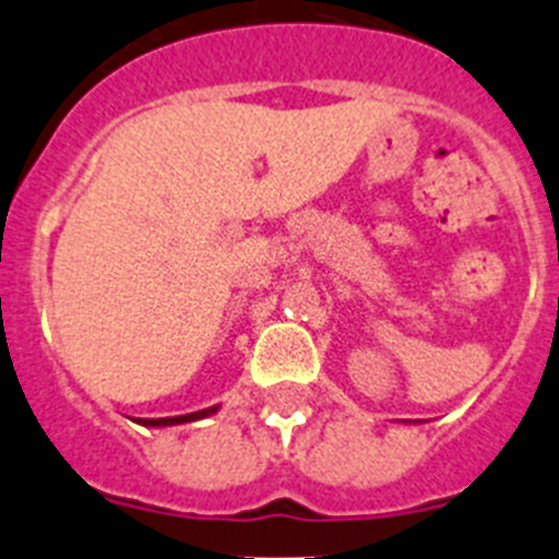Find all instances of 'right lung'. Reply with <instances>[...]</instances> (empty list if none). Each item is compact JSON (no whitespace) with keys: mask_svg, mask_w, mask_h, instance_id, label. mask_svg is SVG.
I'll return each mask as SVG.
<instances>
[{"mask_svg":"<svg viewBox=\"0 0 559 559\" xmlns=\"http://www.w3.org/2000/svg\"><path fill=\"white\" fill-rule=\"evenodd\" d=\"M221 406H210V408H201V412H192V414H179V417H159V419H133V423H140L145 428H167V426H185V423H195V419H204L212 417V414L218 412Z\"/></svg>","mask_w":559,"mask_h":559,"instance_id":"right-lung-1","label":"right lung"}]
</instances>
